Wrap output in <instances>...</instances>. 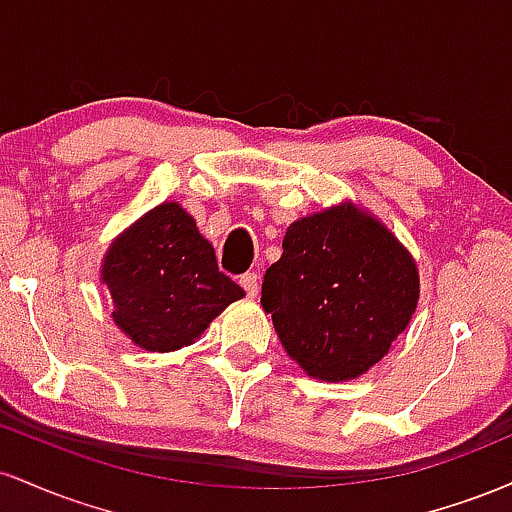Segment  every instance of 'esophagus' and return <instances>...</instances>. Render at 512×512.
Segmentation results:
<instances>
[{
	"label": "esophagus",
	"instance_id": "obj_1",
	"mask_svg": "<svg viewBox=\"0 0 512 512\" xmlns=\"http://www.w3.org/2000/svg\"><path fill=\"white\" fill-rule=\"evenodd\" d=\"M240 286H243L245 293H248L250 298H255L257 289H260V276H257L255 272H245L243 276H240Z\"/></svg>",
	"mask_w": 512,
	"mask_h": 512
}]
</instances>
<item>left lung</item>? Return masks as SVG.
Here are the masks:
<instances>
[{
	"label": "left lung",
	"instance_id": "1",
	"mask_svg": "<svg viewBox=\"0 0 512 512\" xmlns=\"http://www.w3.org/2000/svg\"><path fill=\"white\" fill-rule=\"evenodd\" d=\"M281 248L260 303L286 354L330 383L366 373L416 310L419 272L409 252L346 204L291 223Z\"/></svg>",
	"mask_w": 512,
	"mask_h": 512
}]
</instances>
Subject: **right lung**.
Wrapping results in <instances>:
<instances>
[{
	"label": "right lung",
	"instance_id": "1",
	"mask_svg": "<svg viewBox=\"0 0 512 512\" xmlns=\"http://www.w3.org/2000/svg\"><path fill=\"white\" fill-rule=\"evenodd\" d=\"M103 284L117 327L146 351L192 344L226 305L245 296L219 272L211 243L175 202L149 211L110 245Z\"/></svg>",
	"mask_w": 512,
	"mask_h": 512
}]
</instances>
